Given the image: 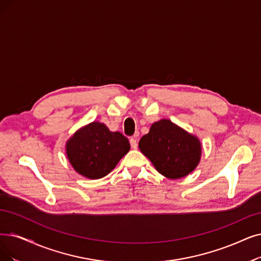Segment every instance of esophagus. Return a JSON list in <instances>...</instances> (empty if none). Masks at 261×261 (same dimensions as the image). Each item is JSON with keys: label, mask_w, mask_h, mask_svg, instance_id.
Here are the masks:
<instances>
[{"label": "esophagus", "mask_w": 261, "mask_h": 261, "mask_svg": "<svg viewBox=\"0 0 261 261\" xmlns=\"http://www.w3.org/2000/svg\"><path fill=\"white\" fill-rule=\"evenodd\" d=\"M129 142H130V147L133 148V149H137V147H138V142H137V139L135 138V137H132L130 139H129Z\"/></svg>", "instance_id": "34e87169"}]
</instances>
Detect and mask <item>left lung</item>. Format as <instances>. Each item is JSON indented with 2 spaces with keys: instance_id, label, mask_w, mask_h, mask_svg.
<instances>
[{
  "instance_id": "1",
  "label": "left lung",
  "mask_w": 261,
  "mask_h": 261,
  "mask_svg": "<svg viewBox=\"0 0 261 261\" xmlns=\"http://www.w3.org/2000/svg\"><path fill=\"white\" fill-rule=\"evenodd\" d=\"M139 149L156 170L169 179L190 174L201 156L199 139L166 119L152 124L150 132L140 139Z\"/></svg>"
}]
</instances>
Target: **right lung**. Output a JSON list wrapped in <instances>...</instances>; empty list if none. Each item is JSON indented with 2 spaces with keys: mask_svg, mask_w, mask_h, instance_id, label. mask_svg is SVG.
<instances>
[{
  "mask_svg": "<svg viewBox=\"0 0 261 261\" xmlns=\"http://www.w3.org/2000/svg\"><path fill=\"white\" fill-rule=\"evenodd\" d=\"M129 149L126 137L119 132H110L99 122L86 125L66 142L70 165L79 174L89 179L107 175Z\"/></svg>",
  "mask_w": 261,
  "mask_h": 261,
  "instance_id": "right-lung-1",
  "label": "right lung"
}]
</instances>
